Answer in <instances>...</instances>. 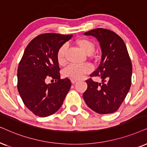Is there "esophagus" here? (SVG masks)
<instances>
[{
  "instance_id": "1",
  "label": "esophagus",
  "mask_w": 147,
  "mask_h": 147,
  "mask_svg": "<svg viewBox=\"0 0 147 147\" xmlns=\"http://www.w3.org/2000/svg\"><path fill=\"white\" fill-rule=\"evenodd\" d=\"M77 81V80H75V79H71V83H72V84H75Z\"/></svg>"
}]
</instances>
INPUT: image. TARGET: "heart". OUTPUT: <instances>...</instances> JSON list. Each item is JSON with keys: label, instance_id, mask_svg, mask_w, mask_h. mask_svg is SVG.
Wrapping results in <instances>:
<instances>
[{"label": "heart", "instance_id": "1", "mask_svg": "<svg viewBox=\"0 0 147 147\" xmlns=\"http://www.w3.org/2000/svg\"><path fill=\"white\" fill-rule=\"evenodd\" d=\"M75 44L78 47L85 53L86 55L92 54L95 49V45L92 40L86 38H81L75 40ZM66 45H62L57 52V60L59 64L63 65L66 62ZM91 70V68L88 65H68L63 70V76L65 77L70 78L72 79H79L82 77L84 74L88 73Z\"/></svg>", "mask_w": 147, "mask_h": 147}]
</instances>
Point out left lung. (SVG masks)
<instances>
[{
  "mask_svg": "<svg viewBox=\"0 0 147 147\" xmlns=\"http://www.w3.org/2000/svg\"><path fill=\"white\" fill-rule=\"evenodd\" d=\"M100 42L101 62L90 77H99L102 82L87 80L83 94L85 103L99 114H110L118 110L127 96L131 83L132 65L125 42L110 30L96 28L85 32Z\"/></svg>",
  "mask_w": 147,
  "mask_h": 147,
  "instance_id": "1",
  "label": "left lung"
}]
</instances>
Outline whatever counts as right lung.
<instances>
[{
	"label": "right lung",
	"instance_id": "obj_1",
	"mask_svg": "<svg viewBox=\"0 0 147 147\" xmlns=\"http://www.w3.org/2000/svg\"><path fill=\"white\" fill-rule=\"evenodd\" d=\"M72 34L45 33L28 45L18 68V90L24 105L36 116L45 117L59 110L71 87L60 79L57 52ZM50 77L55 83L47 84Z\"/></svg>",
	"mask_w": 147,
	"mask_h": 147
}]
</instances>
